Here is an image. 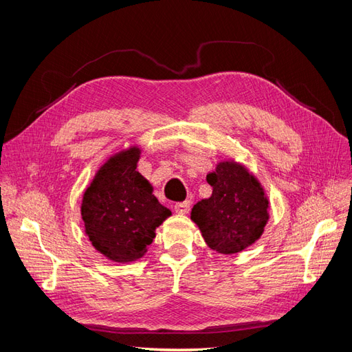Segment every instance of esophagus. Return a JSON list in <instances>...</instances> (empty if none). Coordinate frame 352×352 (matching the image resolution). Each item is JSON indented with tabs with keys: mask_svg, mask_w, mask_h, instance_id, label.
Instances as JSON below:
<instances>
[{
	"mask_svg": "<svg viewBox=\"0 0 352 352\" xmlns=\"http://www.w3.org/2000/svg\"><path fill=\"white\" fill-rule=\"evenodd\" d=\"M190 210V202L189 201H184V202H177L175 204V211L177 214H188Z\"/></svg>",
	"mask_w": 352,
	"mask_h": 352,
	"instance_id": "obj_1",
	"label": "esophagus"
}]
</instances>
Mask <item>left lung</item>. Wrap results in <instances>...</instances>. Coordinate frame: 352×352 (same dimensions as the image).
<instances>
[{
	"mask_svg": "<svg viewBox=\"0 0 352 352\" xmlns=\"http://www.w3.org/2000/svg\"><path fill=\"white\" fill-rule=\"evenodd\" d=\"M212 188L210 198L201 199L190 219L211 250L219 254H238L257 242L269 221V198L242 163L228 158L207 175Z\"/></svg>",
	"mask_w": 352,
	"mask_h": 352,
	"instance_id": "obj_1",
	"label": "left lung"
}]
</instances>
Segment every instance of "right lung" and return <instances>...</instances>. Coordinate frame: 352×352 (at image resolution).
Returning <instances> with one entry per match:
<instances>
[{
	"label": "right lung",
	"mask_w": 352,
	"mask_h": 352,
	"mask_svg": "<svg viewBox=\"0 0 352 352\" xmlns=\"http://www.w3.org/2000/svg\"><path fill=\"white\" fill-rule=\"evenodd\" d=\"M141 148L131 145L113 154L85 189L80 214L92 247L114 263L144 257L155 229L172 216L158 202L153 185L136 172Z\"/></svg>",
	"instance_id": "obj_1"
}]
</instances>
